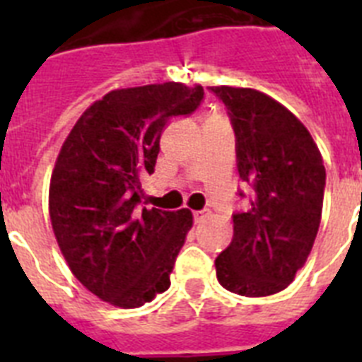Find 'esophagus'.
<instances>
[{"mask_svg":"<svg viewBox=\"0 0 362 362\" xmlns=\"http://www.w3.org/2000/svg\"><path fill=\"white\" fill-rule=\"evenodd\" d=\"M204 217H209V210H196V212H194V221H196V223H201Z\"/></svg>","mask_w":362,"mask_h":362,"instance_id":"esophagus-1","label":"esophagus"}]
</instances>
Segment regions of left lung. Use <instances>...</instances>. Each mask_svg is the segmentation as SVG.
<instances>
[{"label": "left lung", "mask_w": 362, "mask_h": 362, "mask_svg": "<svg viewBox=\"0 0 362 362\" xmlns=\"http://www.w3.org/2000/svg\"><path fill=\"white\" fill-rule=\"evenodd\" d=\"M210 90L232 119L239 175L255 190L250 209L233 214V239L216 259L217 281L239 296H274L312 252L325 196L322 156L305 124L264 92Z\"/></svg>", "instance_id": "obj_1"}]
</instances>
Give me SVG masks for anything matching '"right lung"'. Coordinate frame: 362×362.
<instances>
[{
	"label": "right lung",
	"mask_w": 362,
	"mask_h": 362,
	"mask_svg": "<svg viewBox=\"0 0 362 362\" xmlns=\"http://www.w3.org/2000/svg\"><path fill=\"white\" fill-rule=\"evenodd\" d=\"M203 86L117 88L81 114L57 153L49 188L54 235L74 277L112 306L139 308L170 286L194 217L137 209L170 117L187 116Z\"/></svg>",
	"instance_id": "obj_1"
}]
</instances>
